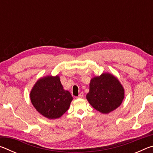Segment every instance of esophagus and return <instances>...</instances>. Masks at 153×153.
<instances>
[{
	"instance_id": "1",
	"label": "esophagus",
	"mask_w": 153,
	"mask_h": 153,
	"mask_svg": "<svg viewBox=\"0 0 153 153\" xmlns=\"http://www.w3.org/2000/svg\"><path fill=\"white\" fill-rule=\"evenodd\" d=\"M82 97H84V93L80 92V94L78 95V97H77V98H82Z\"/></svg>"
}]
</instances>
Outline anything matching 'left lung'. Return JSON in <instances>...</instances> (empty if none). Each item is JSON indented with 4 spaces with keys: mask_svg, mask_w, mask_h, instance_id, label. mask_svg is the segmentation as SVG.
I'll return each instance as SVG.
<instances>
[{
    "mask_svg": "<svg viewBox=\"0 0 153 153\" xmlns=\"http://www.w3.org/2000/svg\"><path fill=\"white\" fill-rule=\"evenodd\" d=\"M86 98L96 110L107 114L121 105L124 98V88L112 74H102L90 80Z\"/></svg>",
    "mask_w": 153,
    "mask_h": 153,
    "instance_id": "left-lung-1",
    "label": "left lung"
}]
</instances>
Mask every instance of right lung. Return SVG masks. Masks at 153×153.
I'll return each mask as SVG.
<instances>
[{"mask_svg":"<svg viewBox=\"0 0 153 153\" xmlns=\"http://www.w3.org/2000/svg\"><path fill=\"white\" fill-rule=\"evenodd\" d=\"M30 100L41 115L54 120L68 110L73 97L63 89L59 76H48L36 82L30 92Z\"/></svg>","mask_w":153,"mask_h":153,"instance_id":"right-lung-1","label":"right lung"}]
</instances>
